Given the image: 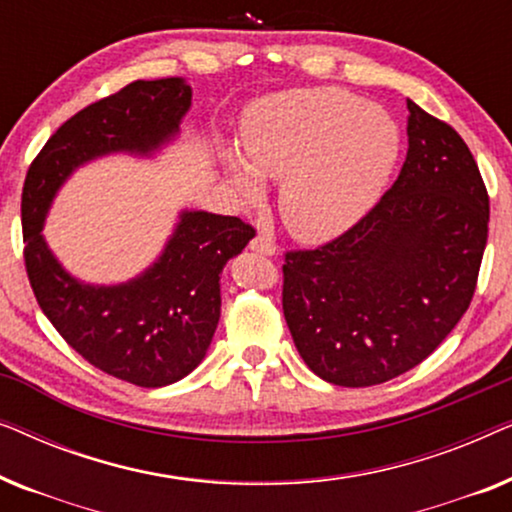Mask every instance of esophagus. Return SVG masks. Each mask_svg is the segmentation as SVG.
Masks as SVG:
<instances>
[{"instance_id":"esophagus-1","label":"esophagus","mask_w":512,"mask_h":512,"mask_svg":"<svg viewBox=\"0 0 512 512\" xmlns=\"http://www.w3.org/2000/svg\"><path fill=\"white\" fill-rule=\"evenodd\" d=\"M251 251H256V254H263V256H275L277 254V244L270 240V237H263V235H256L254 240L249 242Z\"/></svg>"}]
</instances>
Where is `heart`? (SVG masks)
<instances>
[{
    "label": "heart",
    "mask_w": 512,
    "mask_h": 512,
    "mask_svg": "<svg viewBox=\"0 0 512 512\" xmlns=\"http://www.w3.org/2000/svg\"><path fill=\"white\" fill-rule=\"evenodd\" d=\"M244 156L223 149L233 186L247 198L263 177L282 179L279 212L298 240L352 228L380 198L401 153L387 109L342 88H298L258 100L242 125Z\"/></svg>",
    "instance_id": "1"
}]
</instances>
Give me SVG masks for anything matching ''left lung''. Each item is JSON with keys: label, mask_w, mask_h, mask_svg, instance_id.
<instances>
[{"label": "left lung", "mask_w": 512, "mask_h": 512, "mask_svg": "<svg viewBox=\"0 0 512 512\" xmlns=\"http://www.w3.org/2000/svg\"><path fill=\"white\" fill-rule=\"evenodd\" d=\"M408 156L394 186L338 240L289 251L282 305L321 380L373 387L408 373L471 305L489 198L457 130L408 100Z\"/></svg>", "instance_id": "left-lung-1"}]
</instances>
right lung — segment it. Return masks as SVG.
<instances>
[{"instance_id":"1","label":"right lung","mask_w":512,"mask_h":512,"mask_svg":"<svg viewBox=\"0 0 512 512\" xmlns=\"http://www.w3.org/2000/svg\"><path fill=\"white\" fill-rule=\"evenodd\" d=\"M193 90L184 79L135 81L62 123L25 177V268L41 312L95 368L137 387L179 382L205 359L221 317V272L254 228L237 216L181 209L170 240L142 275L88 284L48 247V209L62 184L97 158H151L179 135Z\"/></svg>"}]
</instances>
